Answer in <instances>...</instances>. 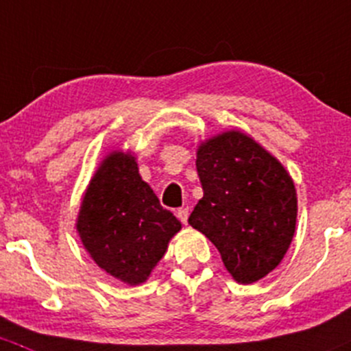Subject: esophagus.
Returning a JSON list of instances; mask_svg holds the SVG:
<instances>
[{"label":"esophagus","mask_w":351,"mask_h":351,"mask_svg":"<svg viewBox=\"0 0 351 351\" xmlns=\"http://www.w3.org/2000/svg\"><path fill=\"white\" fill-rule=\"evenodd\" d=\"M177 218L180 219V223H184L186 225L187 223V218H189V208H179L177 209Z\"/></svg>","instance_id":"esophagus-1"}]
</instances>
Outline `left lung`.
<instances>
[{"instance_id": "8db88e82", "label": "left lung", "mask_w": 351, "mask_h": 351, "mask_svg": "<svg viewBox=\"0 0 351 351\" xmlns=\"http://www.w3.org/2000/svg\"><path fill=\"white\" fill-rule=\"evenodd\" d=\"M196 167L204 196L189 225L213 241L234 280L256 282L279 265L294 237L298 196L291 176L240 132L202 143Z\"/></svg>"}]
</instances>
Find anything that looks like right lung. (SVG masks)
<instances>
[{"label":"right lung","instance_id":"add662e5","mask_svg":"<svg viewBox=\"0 0 351 351\" xmlns=\"http://www.w3.org/2000/svg\"><path fill=\"white\" fill-rule=\"evenodd\" d=\"M180 223L138 174L135 157L104 158L82 199L77 231L93 260L110 276L145 282Z\"/></svg>","mask_w":351,"mask_h":351}]
</instances>
